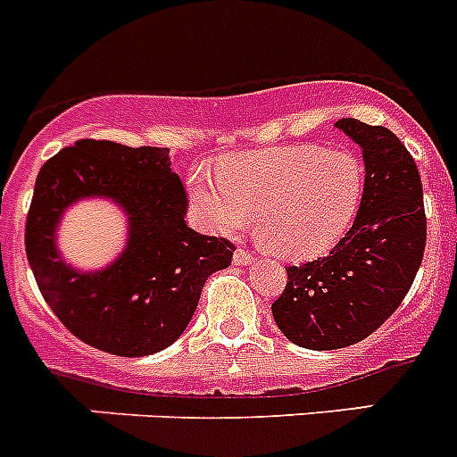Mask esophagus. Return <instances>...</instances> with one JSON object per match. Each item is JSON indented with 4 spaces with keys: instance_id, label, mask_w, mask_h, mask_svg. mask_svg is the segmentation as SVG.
Here are the masks:
<instances>
[{
    "instance_id": "obj_1",
    "label": "esophagus",
    "mask_w": 457,
    "mask_h": 457,
    "mask_svg": "<svg viewBox=\"0 0 457 457\" xmlns=\"http://www.w3.org/2000/svg\"><path fill=\"white\" fill-rule=\"evenodd\" d=\"M233 263H236V265H252L253 256L247 252V249H236V252H233Z\"/></svg>"
}]
</instances>
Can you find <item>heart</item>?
Returning <instances> with one entry per match:
<instances>
[{
    "label": "heart",
    "mask_w": 457,
    "mask_h": 457,
    "mask_svg": "<svg viewBox=\"0 0 457 457\" xmlns=\"http://www.w3.org/2000/svg\"><path fill=\"white\" fill-rule=\"evenodd\" d=\"M217 180L189 173V201L205 228L236 237L253 217L258 242L286 261L332 249L353 224L364 167L345 148L316 144L265 148L221 160Z\"/></svg>",
    "instance_id": "heart-1"
}]
</instances>
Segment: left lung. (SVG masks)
Returning <instances> with one entry per match:
<instances>
[{
  "mask_svg": "<svg viewBox=\"0 0 457 457\" xmlns=\"http://www.w3.org/2000/svg\"><path fill=\"white\" fill-rule=\"evenodd\" d=\"M337 128L361 148L364 194L353 228L325 258L286 268L272 304L277 327L295 345L337 350L364 341L401 306L426 249L419 169L401 139L357 119Z\"/></svg>",
  "mask_w": 457,
  "mask_h": 457,
  "instance_id": "8db88e82",
  "label": "left lung"
}]
</instances>
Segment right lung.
Here are the masks:
<instances>
[{
	"mask_svg": "<svg viewBox=\"0 0 457 457\" xmlns=\"http://www.w3.org/2000/svg\"><path fill=\"white\" fill-rule=\"evenodd\" d=\"M124 210L126 247L98 270H79L58 249V226L79 200ZM187 192L169 148L79 139L38 171L27 215V258L54 316L79 341L119 357H146L179 341L205 278L231 265L233 245L189 228Z\"/></svg>",
	"mask_w": 457,
	"mask_h": 457,
	"instance_id": "1",
	"label": "right lung"
}]
</instances>
